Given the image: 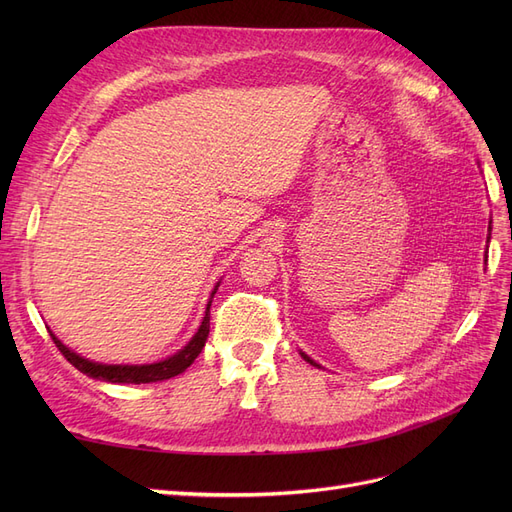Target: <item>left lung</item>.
Segmentation results:
<instances>
[{"label":"left lung","instance_id":"1","mask_svg":"<svg viewBox=\"0 0 512 512\" xmlns=\"http://www.w3.org/2000/svg\"><path fill=\"white\" fill-rule=\"evenodd\" d=\"M489 239H491V222H489V237H487V243H489ZM301 356H303V359H305V361H307L309 365H314V367H320V365H318L316 361H312V359H309V356H307V354H303V352H301Z\"/></svg>","mask_w":512,"mask_h":512}]
</instances>
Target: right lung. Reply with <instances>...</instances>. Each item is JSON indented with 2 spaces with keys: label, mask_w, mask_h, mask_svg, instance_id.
<instances>
[{
  "label": "right lung",
  "mask_w": 512,
  "mask_h": 512,
  "mask_svg": "<svg viewBox=\"0 0 512 512\" xmlns=\"http://www.w3.org/2000/svg\"><path fill=\"white\" fill-rule=\"evenodd\" d=\"M220 286V284H218ZM218 286L213 288L211 292V299ZM209 307L211 301L207 303V312L203 322H200V327L196 331V335L190 339L188 344H185L179 352H175L173 356H168L164 361L158 363H151V365H104V363H94L85 359V356L72 352L68 346H64L59 342V339L51 333L55 346L59 348V352L66 356V359L81 371V374L94 378V380H104V382H113V384H147V382H160V380H168L173 376H179L181 371L188 369L196 356L200 354V350L205 348V342L209 337Z\"/></svg>",
  "instance_id": "right-lung-1"
}]
</instances>
